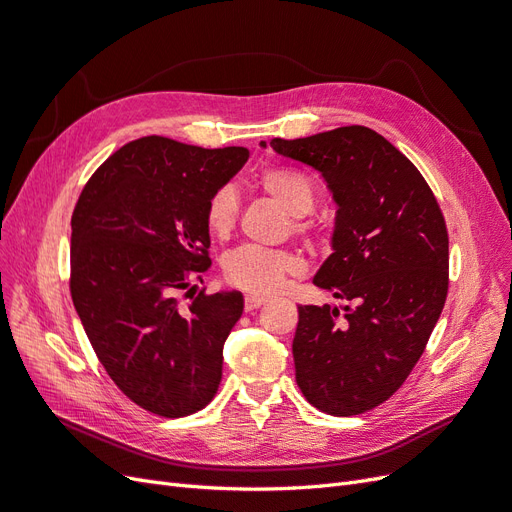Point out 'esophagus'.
Instances as JSON below:
<instances>
[{
    "instance_id": "obj_1",
    "label": "esophagus",
    "mask_w": 512,
    "mask_h": 512,
    "mask_svg": "<svg viewBox=\"0 0 512 512\" xmlns=\"http://www.w3.org/2000/svg\"><path fill=\"white\" fill-rule=\"evenodd\" d=\"M264 302V298H260V296H245V311H254V309H258V306H262Z\"/></svg>"
}]
</instances>
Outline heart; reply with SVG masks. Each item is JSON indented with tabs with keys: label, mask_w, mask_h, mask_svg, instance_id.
<instances>
[{
	"label": "heart",
	"mask_w": 512,
	"mask_h": 512,
	"mask_svg": "<svg viewBox=\"0 0 512 512\" xmlns=\"http://www.w3.org/2000/svg\"><path fill=\"white\" fill-rule=\"evenodd\" d=\"M258 187L271 201L292 216L294 233L315 239L317 222L306 218L317 201L315 182L292 168H269L258 176ZM239 218V197L233 187L216 189L206 203V224L214 237L227 239ZM304 264L300 256L285 250L239 248L222 262L224 281L237 290L269 296L279 292L285 281L300 275Z\"/></svg>",
	"instance_id": "1"
}]
</instances>
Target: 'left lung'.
Listing matches in <instances>:
<instances>
[{
  "label": "left lung",
  "instance_id": "8db88e82",
  "mask_svg": "<svg viewBox=\"0 0 512 512\" xmlns=\"http://www.w3.org/2000/svg\"><path fill=\"white\" fill-rule=\"evenodd\" d=\"M271 147L315 168L332 191L334 254L313 283L351 302L342 319L330 304L298 306L296 382L317 410L357 416L397 391L435 330L449 283L445 218L414 163L370 128Z\"/></svg>",
  "mask_w": 512,
  "mask_h": 512
}]
</instances>
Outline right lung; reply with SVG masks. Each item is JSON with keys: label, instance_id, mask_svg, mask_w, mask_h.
<instances>
[{"label": "right lung", "instance_id": "add662e5", "mask_svg": "<svg viewBox=\"0 0 512 512\" xmlns=\"http://www.w3.org/2000/svg\"><path fill=\"white\" fill-rule=\"evenodd\" d=\"M248 157L145 136L102 163L77 199L75 311L119 391L151 414H195L218 391L243 296L199 292L189 306L176 296L210 269L206 203Z\"/></svg>", "mask_w": 512, "mask_h": 512}]
</instances>
